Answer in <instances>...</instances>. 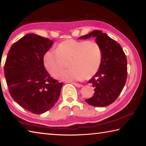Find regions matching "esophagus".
<instances>
[{
    "instance_id": "obj_1",
    "label": "esophagus",
    "mask_w": 146,
    "mask_h": 146,
    "mask_svg": "<svg viewBox=\"0 0 146 146\" xmlns=\"http://www.w3.org/2000/svg\"><path fill=\"white\" fill-rule=\"evenodd\" d=\"M71 84H73L74 86H76V87H77V88H80V87H82V84H77V83H75V82H72Z\"/></svg>"
}]
</instances>
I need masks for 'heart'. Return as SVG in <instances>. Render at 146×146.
<instances>
[{
  "instance_id": "heart-1",
  "label": "heart",
  "mask_w": 146,
  "mask_h": 146,
  "mask_svg": "<svg viewBox=\"0 0 146 146\" xmlns=\"http://www.w3.org/2000/svg\"><path fill=\"white\" fill-rule=\"evenodd\" d=\"M102 51L94 41L69 39L58 44L56 51L49 49L44 55V64L50 75L55 77L68 63L70 69L56 76L58 80L73 82L92 78L99 70Z\"/></svg>"
}]
</instances>
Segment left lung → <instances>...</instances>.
Instances as JSON below:
<instances>
[{
  "mask_svg": "<svg viewBox=\"0 0 146 146\" xmlns=\"http://www.w3.org/2000/svg\"><path fill=\"white\" fill-rule=\"evenodd\" d=\"M93 36L102 51V60L98 72L89 80L95 88L93 97L86 102L95 107H106L119 96L127 79V58L122 47L107 34L94 30L79 37L87 39Z\"/></svg>",
  "mask_w": 146,
  "mask_h": 146,
  "instance_id": "left-lung-1",
  "label": "left lung"
}]
</instances>
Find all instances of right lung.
Listing matches in <instances>:
<instances>
[{
	"label": "right lung",
	"mask_w": 146,
	"mask_h": 146,
	"mask_svg": "<svg viewBox=\"0 0 146 146\" xmlns=\"http://www.w3.org/2000/svg\"><path fill=\"white\" fill-rule=\"evenodd\" d=\"M53 44L47 38L27 34L11 46L5 62L4 75L11 97L34 114L52 108L63 86L44 68V55Z\"/></svg>",
	"instance_id": "right-lung-1"
}]
</instances>
